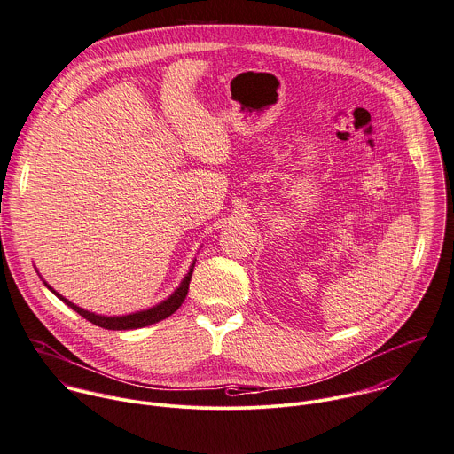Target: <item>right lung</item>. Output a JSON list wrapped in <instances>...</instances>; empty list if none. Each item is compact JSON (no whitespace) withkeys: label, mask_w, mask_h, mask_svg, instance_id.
I'll use <instances>...</instances> for the list:
<instances>
[{"label":"right lung","mask_w":454,"mask_h":454,"mask_svg":"<svg viewBox=\"0 0 454 454\" xmlns=\"http://www.w3.org/2000/svg\"><path fill=\"white\" fill-rule=\"evenodd\" d=\"M192 270L194 267L189 270V274L184 278L182 285L176 288V292L166 299L164 303L149 309V310H144V312H138V314H131V316H122V317H105V316H96V314H90L80 307H76L74 303H71V301H67L66 297H62L59 292H55L50 285H46L51 292H55L57 297H60L64 303L67 307H71L76 314H80L83 319H87L89 323L99 326V328H105V330H137V328H144V326H149V325H155V323H160L164 319H168L169 316H173L185 301L187 297V292H189V283H191V278H192Z\"/></svg>","instance_id":"add662e5"}]
</instances>
